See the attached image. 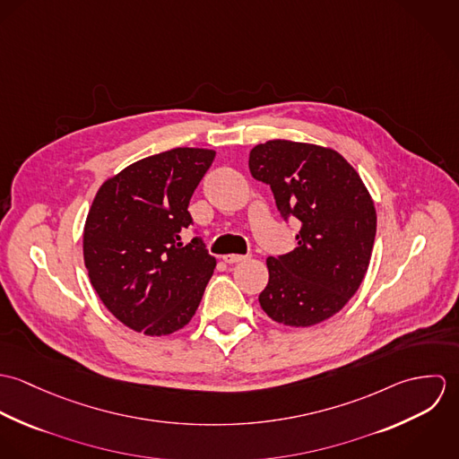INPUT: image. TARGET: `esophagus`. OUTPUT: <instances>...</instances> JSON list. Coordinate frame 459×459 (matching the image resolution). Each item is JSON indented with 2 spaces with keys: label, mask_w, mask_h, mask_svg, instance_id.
Returning a JSON list of instances; mask_svg holds the SVG:
<instances>
[{
  "label": "esophagus",
  "mask_w": 459,
  "mask_h": 459,
  "mask_svg": "<svg viewBox=\"0 0 459 459\" xmlns=\"http://www.w3.org/2000/svg\"><path fill=\"white\" fill-rule=\"evenodd\" d=\"M222 260H224V263H228V264H233V263L246 262L247 256H242V255H226V256H222Z\"/></svg>",
  "instance_id": "obj_1"
}]
</instances>
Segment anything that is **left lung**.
Returning <instances> with one entry per match:
<instances>
[{
  "label": "left lung",
  "instance_id": "1",
  "mask_svg": "<svg viewBox=\"0 0 459 459\" xmlns=\"http://www.w3.org/2000/svg\"><path fill=\"white\" fill-rule=\"evenodd\" d=\"M251 175L270 186L288 222L299 219V247L268 256L258 297L277 324L311 327L339 313L359 290L373 253L377 210L359 173L337 152L284 139L258 144Z\"/></svg>",
  "mask_w": 459,
  "mask_h": 459
}]
</instances>
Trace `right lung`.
I'll return each instance as SVG.
<instances>
[{
	"instance_id": "add662e5",
	"label": "right lung",
	"mask_w": 459,
	"mask_h": 459,
	"mask_svg": "<svg viewBox=\"0 0 459 459\" xmlns=\"http://www.w3.org/2000/svg\"><path fill=\"white\" fill-rule=\"evenodd\" d=\"M213 150L173 148L106 180L86 217L82 253L104 306L127 327L168 335L186 327L213 273L201 237L187 246L189 201Z\"/></svg>"
}]
</instances>
